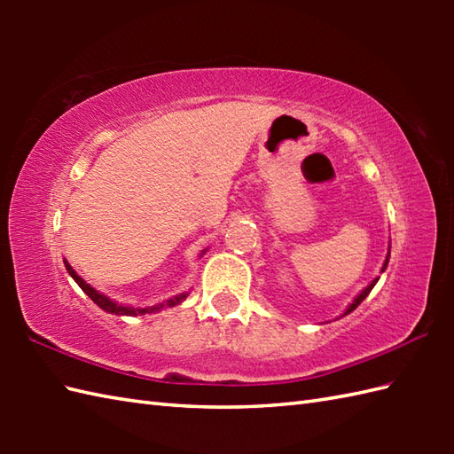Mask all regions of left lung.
Instances as JSON below:
<instances>
[{
  "label": "left lung",
  "instance_id": "left-lung-1",
  "mask_svg": "<svg viewBox=\"0 0 454 454\" xmlns=\"http://www.w3.org/2000/svg\"><path fill=\"white\" fill-rule=\"evenodd\" d=\"M388 259H390V246H388V254H387V259H384V263H382V269H380V273H384V269H387V267H388ZM379 278H380V277H376V278H372V281H371V285H366V286L363 288V291H361L359 294H356V296L353 298V302H351L349 306H347V308H345V312H343V314H341L340 317H343V316H347V314H351V312L355 310V308H356V306H359V304H361V302L364 301V298H366V296H369V293L372 291V288H374V285H376V283H379Z\"/></svg>",
  "mask_w": 454,
  "mask_h": 454
}]
</instances>
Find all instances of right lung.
Wrapping results in <instances>:
<instances>
[{"label":"right lung","mask_w":454,"mask_h":454,"mask_svg":"<svg viewBox=\"0 0 454 454\" xmlns=\"http://www.w3.org/2000/svg\"><path fill=\"white\" fill-rule=\"evenodd\" d=\"M207 254V249H202L200 252V257ZM64 265H66V271L70 273V277L74 278L75 283H78V286L82 288V291L88 294L91 301L98 304L101 310H105V312H109V314H114V316H144V314H156V312H160V310H163V308H173V306H177V304H181L183 301H185V298L189 296V293H181V294H176V296H171V298H168V301H163V302H160V304H153V306H146V308H137V306H127V304H119L117 301H113V298H109V296H105L103 293H99V291H95V288L90 285V283H85L83 278L74 271V267L66 262L64 259Z\"/></svg>","instance_id":"add662e5"}]
</instances>
